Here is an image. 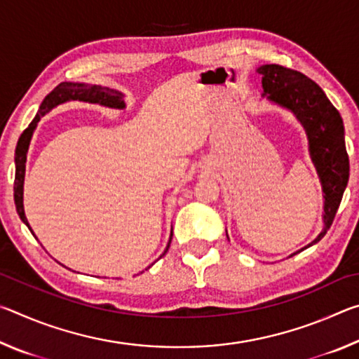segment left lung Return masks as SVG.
Wrapping results in <instances>:
<instances>
[{
  "mask_svg": "<svg viewBox=\"0 0 359 359\" xmlns=\"http://www.w3.org/2000/svg\"><path fill=\"white\" fill-rule=\"evenodd\" d=\"M257 72L263 76V96L293 112L306 130L309 151L325 193V228L307 245L311 247L323 239L331 228L348 184L350 165L345 149L344 121L323 90L302 72L280 65H263Z\"/></svg>",
  "mask_w": 359,
  "mask_h": 359,
  "instance_id": "1",
  "label": "left lung"
}]
</instances>
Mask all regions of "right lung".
Masks as SVG:
<instances>
[{
	"label": "right lung",
	"mask_w": 359,
	"mask_h": 359,
	"mask_svg": "<svg viewBox=\"0 0 359 359\" xmlns=\"http://www.w3.org/2000/svg\"><path fill=\"white\" fill-rule=\"evenodd\" d=\"M66 101L93 102V104H101V106L112 107V109H123L125 107L123 95L117 92V90L101 87V85L62 82L46 96L44 101H42L41 107H39L38 114H36V117L33 118L32 123L28 125V128L22 133V136L19 137V142H17V147H15L14 201H15L17 214L20 215L22 222L25 223L28 228H29V224H28V220L25 217V210H23V180H25V163H27V154H28L29 141H32L33 131L36 128V125H38V121L41 120V117H44V115L48 111H52L53 107H57L58 104H62V102H66ZM29 229H32V228H29ZM32 233H33V231H32ZM171 239H169V244H171ZM169 244L166 247L165 253L168 252Z\"/></svg>",
	"instance_id": "add662e5"
}]
</instances>
